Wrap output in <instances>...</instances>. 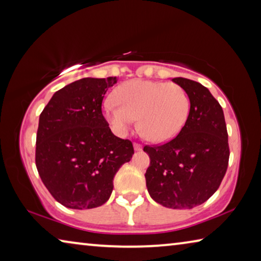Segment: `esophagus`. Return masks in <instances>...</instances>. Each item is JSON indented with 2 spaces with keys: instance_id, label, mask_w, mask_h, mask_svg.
I'll use <instances>...</instances> for the list:
<instances>
[{
  "instance_id": "1",
  "label": "esophagus",
  "mask_w": 261,
  "mask_h": 261,
  "mask_svg": "<svg viewBox=\"0 0 261 261\" xmlns=\"http://www.w3.org/2000/svg\"><path fill=\"white\" fill-rule=\"evenodd\" d=\"M134 147H135L136 151H141V149H143V146H141V145L138 144V143H135L134 144Z\"/></svg>"
}]
</instances>
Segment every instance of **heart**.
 Listing matches in <instances>:
<instances>
[{"label": "heart", "instance_id": "1", "mask_svg": "<svg viewBox=\"0 0 261 261\" xmlns=\"http://www.w3.org/2000/svg\"><path fill=\"white\" fill-rule=\"evenodd\" d=\"M115 102L103 106L106 120L117 135L124 136L138 121L148 140H169L182 129L190 112V99L177 84L134 79L121 84L113 93Z\"/></svg>", "mask_w": 261, "mask_h": 261}]
</instances>
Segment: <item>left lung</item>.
Returning <instances> with one entry per match:
<instances>
[{
	"instance_id": "1",
	"label": "left lung",
	"mask_w": 261,
	"mask_h": 261,
	"mask_svg": "<svg viewBox=\"0 0 261 261\" xmlns=\"http://www.w3.org/2000/svg\"><path fill=\"white\" fill-rule=\"evenodd\" d=\"M190 112L179 134L165 144L144 146L149 156L145 178L149 196L168 208H193L219 189L229 162L228 132L222 107L205 86L187 78Z\"/></svg>"
}]
</instances>
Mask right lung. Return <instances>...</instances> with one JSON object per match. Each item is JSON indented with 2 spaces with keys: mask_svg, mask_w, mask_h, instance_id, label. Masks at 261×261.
<instances>
[{
  "mask_svg": "<svg viewBox=\"0 0 261 261\" xmlns=\"http://www.w3.org/2000/svg\"><path fill=\"white\" fill-rule=\"evenodd\" d=\"M116 82L79 79L57 91L40 114L35 166L53 198L68 208L103 205L117 170L135 153L131 140L113 134L101 109Z\"/></svg>",
  "mask_w": 261,
  "mask_h": 261,
  "instance_id": "right-lung-1",
  "label": "right lung"
}]
</instances>
